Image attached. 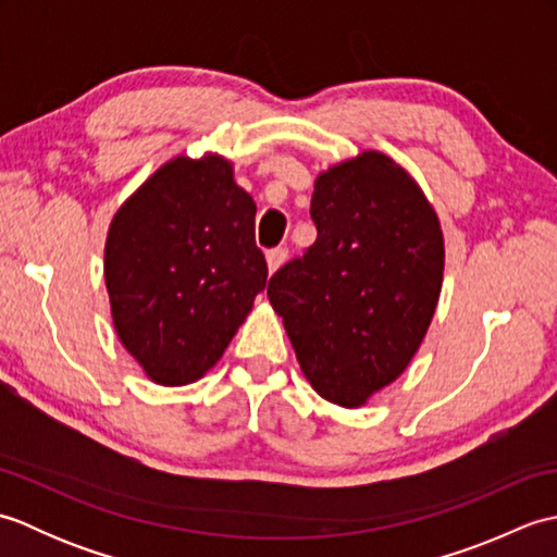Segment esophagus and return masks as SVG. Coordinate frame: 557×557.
<instances>
[{"instance_id":"1","label":"esophagus","mask_w":557,"mask_h":557,"mask_svg":"<svg viewBox=\"0 0 557 557\" xmlns=\"http://www.w3.org/2000/svg\"><path fill=\"white\" fill-rule=\"evenodd\" d=\"M265 260H268V270H270V275H272V272L285 265L287 248H272V251L265 253Z\"/></svg>"}]
</instances>
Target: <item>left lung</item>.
Returning <instances> with one entry per match:
<instances>
[{
	"mask_svg": "<svg viewBox=\"0 0 557 557\" xmlns=\"http://www.w3.org/2000/svg\"><path fill=\"white\" fill-rule=\"evenodd\" d=\"M318 236L268 282L306 381L333 405L363 407L405 373L441 299L445 242L429 198L385 152L318 174Z\"/></svg>",
	"mask_w": 557,
	"mask_h": 557,
	"instance_id": "1",
	"label": "left lung"
}]
</instances>
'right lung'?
<instances>
[{
  "label": "right lung",
  "instance_id": "right-lung-1",
  "mask_svg": "<svg viewBox=\"0 0 557 557\" xmlns=\"http://www.w3.org/2000/svg\"><path fill=\"white\" fill-rule=\"evenodd\" d=\"M265 282L256 203L218 152L164 162L114 212L104 242L112 323L152 383L203 377Z\"/></svg>",
  "mask_w": 557,
  "mask_h": 557
}]
</instances>
